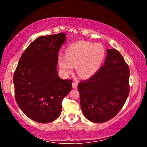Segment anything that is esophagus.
Masks as SVG:
<instances>
[{
    "instance_id": "esophagus-1",
    "label": "esophagus",
    "mask_w": 147,
    "mask_h": 147,
    "mask_svg": "<svg viewBox=\"0 0 147 147\" xmlns=\"http://www.w3.org/2000/svg\"><path fill=\"white\" fill-rule=\"evenodd\" d=\"M77 86H78V83L74 82H73L72 83V86H73V89H76L77 88Z\"/></svg>"
}]
</instances>
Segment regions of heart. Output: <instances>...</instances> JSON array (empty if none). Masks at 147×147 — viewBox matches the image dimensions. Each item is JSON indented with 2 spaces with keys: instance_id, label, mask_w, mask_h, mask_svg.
<instances>
[{
  "instance_id": "heart-1",
  "label": "heart",
  "mask_w": 147,
  "mask_h": 147,
  "mask_svg": "<svg viewBox=\"0 0 147 147\" xmlns=\"http://www.w3.org/2000/svg\"><path fill=\"white\" fill-rule=\"evenodd\" d=\"M65 55L59 54L58 62L61 71L69 75L76 65V72L84 78H90L97 73L106 57L102 44L78 41L69 45Z\"/></svg>"
}]
</instances>
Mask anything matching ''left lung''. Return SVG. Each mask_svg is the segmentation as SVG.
<instances>
[{
  "label": "left lung",
  "instance_id": "1",
  "mask_svg": "<svg viewBox=\"0 0 147 147\" xmlns=\"http://www.w3.org/2000/svg\"><path fill=\"white\" fill-rule=\"evenodd\" d=\"M130 70L116 49H107L104 64L90 78L78 86L80 106L89 121L102 123L113 118L130 92Z\"/></svg>",
  "mask_w": 147,
  "mask_h": 147
}]
</instances>
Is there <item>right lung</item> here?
<instances>
[{
	"label": "right lung",
	"mask_w": 147,
	"mask_h": 147,
	"mask_svg": "<svg viewBox=\"0 0 147 147\" xmlns=\"http://www.w3.org/2000/svg\"><path fill=\"white\" fill-rule=\"evenodd\" d=\"M66 40L59 33L41 36L29 45L13 75L15 98L32 120L48 123L58 117L61 102L71 91V80H62L57 72L58 53Z\"/></svg>",
	"instance_id": "obj_1"
}]
</instances>
